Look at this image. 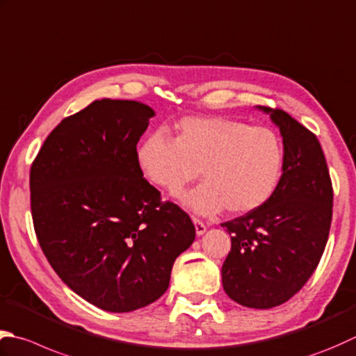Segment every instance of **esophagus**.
<instances>
[{
	"instance_id": "1",
	"label": "esophagus",
	"mask_w": 356,
	"mask_h": 356,
	"mask_svg": "<svg viewBox=\"0 0 356 356\" xmlns=\"http://www.w3.org/2000/svg\"><path fill=\"white\" fill-rule=\"evenodd\" d=\"M193 224H194V227H196V234L197 236H202V234L207 232L205 224L202 220H199L197 218H193Z\"/></svg>"
}]
</instances>
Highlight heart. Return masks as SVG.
<instances>
[{
  "label": "heart",
  "instance_id": "obj_1",
  "mask_svg": "<svg viewBox=\"0 0 356 356\" xmlns=\"http://www.w3.org/2000/svg\"><path fill=\"white\" fill-rule=\"evenodd\" d=\"M176 131V140L163 131L146 137L137 162L151 182L170 194H179L200 172L205 182L180 197L185 207L200 214L224 208L245 214L276 193L284 145L273 129L224 117H188Z\"/></svg>",
  "mask_w": 356,
  "mask_h": 356
}]
</instances>
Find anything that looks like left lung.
<instances>
[{
	"instance_id": "obj_1",
	"label": "left lung",
	"mask_w": 356,
	"mask_h": 356,
	"mask_svg": "<svg viewBox=\"0 0 356 356\" xmlns=\"http://www.w3.org/2000/svg\"><path fill=\"white\" fill-rule=\"evenodd\" d=\"M257 109L280 128L282 177L267 204L222 224L232 236L222 285L243 307L271 309L295 296L316 270L329 239L333 190L316 136L281 109Z\"/></svg>"
}]
</instances>
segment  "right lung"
I'll list each match as a JSON object with an SVG mask.
<instances>
[{
	"mask_svg": "<svg viewBox=\"0 0 356 356\" xmlns=\"http://www.w3.org/2000/svg\"><path fill=\"white\" fill-rule=\"evenodd\" d=\"M154 109L95 100L47 136L31 168L35 233L55 273L95 307L127 313L157 301L196 229L143 179L137 143Z\"/></svg>",
	"mask_w": 356,
	"mask_h": 356,
	"instance_id": "add662e5",
	"label": "right lung"
}]
</instances>
